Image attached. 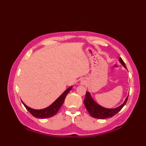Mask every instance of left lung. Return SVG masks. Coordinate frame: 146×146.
<instances>
[{"label":"left lung","mask_w":146,"mask_h":146,"mask_svg":"<svg viewBox=\"0 0 146 146\" xmlns=\"http://www.w3.org/2000/svg\"><path fill=\"white\" fill-rule=\"evenodd\" d=\"M119 61L120 63L123 65V66L127 70V67L125 66L124 62L122 60V58H119ZM128 96L125 98V100L123 102V103L122 105H120V106L113 108H108L102 107L98 104H97V102L93 99L90 93L86 91V96L84 100V104L86 108V110H88L90 115L92 117L98 119H107V118L112 117L122 109L128 100Z\"/></svg>","instance_id":"8db88e82"}]
</instances>
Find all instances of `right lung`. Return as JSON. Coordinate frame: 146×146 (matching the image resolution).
<instances>
[{
    "mask_svg": "<svg viewBox=\"0 0 146 146\" xmlns=\"http://www.w3.org/2000/svg\"><path fill=\"white\" fill-rule=\"evenodd\" d=\"M73 86H70L69 88H67L63 94H62L60 97H59L51 105H49L48 107L42 108V109H34V108H30L28 106L23 102L24 107H26V109L28 110L31 114H32L33 115L36 117L38 118V119H46V118H50L52 116L55 115L57 113L58 110H60V108L63 105V102L64 101V99L66 98L67 94L70 92V90L72 89Z\"/></svg>",
    "mask_w": 146,
    "mask_h": 146,
    "instance_id": "right-lung-1",
    "label": "right lung"
}]
</instances>
